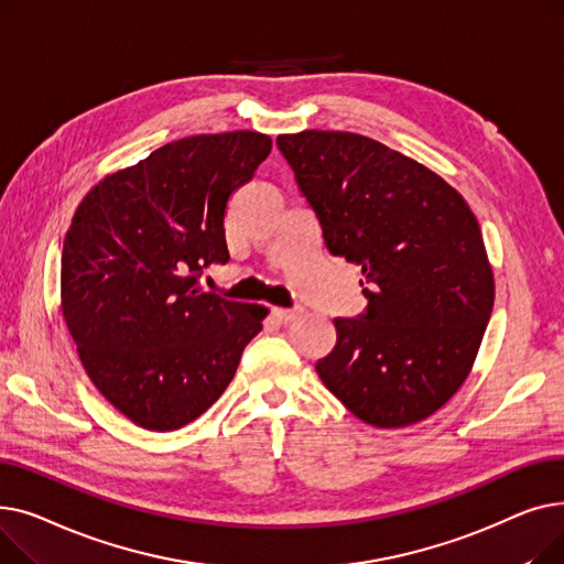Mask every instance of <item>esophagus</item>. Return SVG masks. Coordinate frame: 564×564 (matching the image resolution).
I'll return each mask as SVG.
<instances>
[{"label": "esophagus", "mask_w": 564, "mask_h": 564, "mask_svg": "<svg viewBox=\"0 0 564 564\" xmlns=\"http://www.w3.org/2000/svg\"><path fill=\"white\" fill-rule=\"evenodd\" d=\"M272 313H274V317H276L279 322L290 324V322H294V319H297V317L302 315V308H274Z\"/></svg>", "instance_id": "esophagus-1"}]
</instances>
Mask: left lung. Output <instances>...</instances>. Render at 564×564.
Returning a JSON list of instances; mask_svg holds the SVG:
<instances>
[{
	"label": "left lung",
	"mask_w": 564,
	"mask_h": 564,
	"mask_svg": "<svg viewBox=\"0 0 564 564\" xmlns=\"http://www.w3.org/2000/svg\"><path fill=\"white\" fill-rule=\"evenodd\" d=\"M332 256L361 267L366 313L336 317L319 379L372 427H406L468 377L494 308L476 215L441 175L354 132L279 134Z\"/></svg>",
	"instance_id": "1"
}]
</instances>
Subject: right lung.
I'll use <instances>...</instances> for the list:
<instances>
[{
  "instance_id": "1",
  "label": "right lung",
  "mask_w": 564,
  "mask_h": 564,
  "mask_svg": "<svg viewBox=\"0 0 564 564\" xmlns=\"http://www.w3.org/2000/svg\"><path fill=\"white\" fill-rule=\"evenodd\" d=\"M272 139L237 130L171 141L88 192L62 251V313L96 389L134 425L171 432L226 391L267 308L203 292L228 260L230 196Z\"/></svg>"
}]
</instances>
